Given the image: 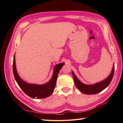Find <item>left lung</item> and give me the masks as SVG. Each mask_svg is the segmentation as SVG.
I'll return each mask as SVG.
<instances>
[{"mask_svg":"<svg viewBox=\"0 0 123 123\" xmlns=\"http://www.w3.org/2000/svg\"><path fill=\"white\" fill-rule=\"evenodd\" d=\"M114 71L115 67L113 66L110 75L106 79L102 82H99V83L92 85H86L83 84L81 82L79 81V80L76 76L74 73L72 72V74L75 84L78 89L84 94L92 95L100 92V91L103 90L104 89H105L110 84L111 81H112L113 74H114Z\"/></svg>","mask_w":123,"mask_h":123,"instance_id":"left-lung-1","label":"left lung"}]
</instances>
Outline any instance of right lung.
Returning a JSON list of instances; mask_svg holds the SVG:
<instances>
[{"label": "right lung", "mask_w": 123, "mask_h": 123, "mask_svg": "<svg viewBox=\"0 0 123 123\" xmlns=\"http://www.w3.org/2000/svg\"><path fill=\"white\" fill-rule=\"evenodd\" d=\"M64 64V63H61L56 65L54 68L52 79L48 83L42 85L28 84L24 81L19 77V76L18 74L16 67H15L14 56L13 57V71L14 78L18 84L27 95L33 98H44L49 96L50 95H52V93H53L56 83L58 74Z\"/></svg>", "instance_id": "1"}]
</instances>
